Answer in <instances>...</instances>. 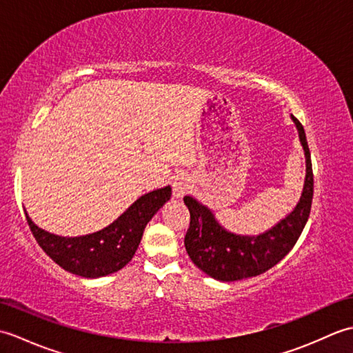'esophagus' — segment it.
Segmentation results:
<instances>
[{
  "instance_id": "34e87169",
  "label": "esophagus",
  "mask_w": 353,
  "mask_h": 353,
  "mask_svg": "<svg viewBox=\"0 0 353 353\" xmlns=\"http://www.w3.org/2000/svg\"><path fill=\"white\" fill-rule=\"evenodd\" d=\"M191 190V179L188 176H177L172 182V194L176 199H182Z\"/></svg>"
}]
</instances>
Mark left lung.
Segmentation results:
<instances>
[{
	"label": "left lung",
	"mask_w": 353,
	"mask_h": 353,
	"mask_svg": "<svg viewBox=\"0 0 353 353\" xmlns=\"http://www.w3.org/2000/svg\"><path fill=\"white\" fill-rule=\"evenodd\" d=\"M303 147L306 174L303 190L294 209L259 235H239L224 229L214 212L197 199L185 196L191 221L185 249L201 272L221 282H234L265 273L282 261L297 243L311 212L314 177L311 153L303 125L291 115Z\"/></svg>",
	"instance_id": "left-lung-1"
}]
</instances>
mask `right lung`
<instances>
[{
  "label": "right lung",
  "mask_w": 353,
  "mask_h": 353,
  "mask_svg": "<svg viewBox=\"0 0 353 353\" xmlns=\"http://www.w3.org/2000/svg\"><path fill=\"white\" fill-rule=\"evenodd\" d=\"M171 197V186L141 196L101 230L80 236H61L26 219L37 244L66 272L81 277H103L127 265L137 252L147 223Z\"/></svg>",
  "instance_id": "add662e5"
}]
</instances>
